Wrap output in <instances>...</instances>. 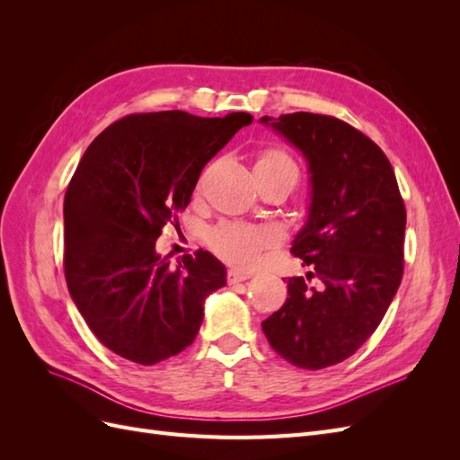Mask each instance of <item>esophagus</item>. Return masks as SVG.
I'll return each instance as SVG.
<instances>
[{
	"label": "esophagus",
	"mask_w": 460,
	"mask_h": 460,
	"mask_svg": "<svg viewBox=\"0 0 460 460\" xmlns=\"http://www.w3.org/2000/svg\"><path fill=\"white\" fill-rule=\"evenodd\" d=\"M228 284H240V282H245L247 278H252V272H245V270H238V269H230L228 270Z\"/></svg>",
	"instance_id": "obj_1"
}]
</instances>
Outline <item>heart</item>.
<instances>
[{
  "mask_svg": "<svg viewBox=\"0 0 460 460\" xmlns=\"http://www.w3.org/2000/svg\"><path fill=\"white\" fill-rule=\"evenodd\" d=\"M257 180H280L289 190L299 178L297 163L280 147L262 149L255 161ZM278 242V232L270 226L247 225V222H222L208 234L213 252L235 267L253 264L264 247Z\"/></svg>",
  "mask_w": 460,
  "mask_h": 460,
  "instance_id": "b5f03b06",
  "label": "heart"
}]
</instances>
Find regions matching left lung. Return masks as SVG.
Here are the masks:
<instances>
[{"label": "left lung", "instance_id": "left-lung-1", "mask_svg": "<svg viewBox=\"0 0 460 460\" xmlns=\"http://www.w3.org/2000/svg\"><path fill=\"white\" fill-rule=\"evenodd\" d=\"M301 151L311 203L291 253L313 267L320 290L288 278V299L262 323L272 349L288 363L320 370L349 358L394 301L402 278L407 213L395 172L370 137L336 117H262Z\"/></svg>", "mask_w": 460, "mask_h": 460}]
</instances>
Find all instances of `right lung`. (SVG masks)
<instances>
[{
    "label": "right lung",
    "mask_w": 460,
    "mask_h": 460,
    "mask_svg": "<svg viewBox=\"0 0 460 460\" xmlns=\"http://www.w3.org/2000/svg\"><path fill=\"white\" fill-rule=\"evenodd\" d=\"M249 113L128 115L86 149L65 196V278L76 309L107 349L137 365L184 351L205 299L226 286L208 252L171 264L155 252L163 226L188 207L203 166Z\"/></svg>",
    "instance_id": "right-lung-1"
}]
</instances>
